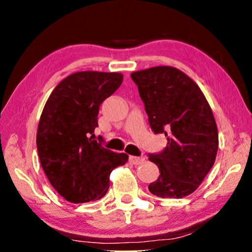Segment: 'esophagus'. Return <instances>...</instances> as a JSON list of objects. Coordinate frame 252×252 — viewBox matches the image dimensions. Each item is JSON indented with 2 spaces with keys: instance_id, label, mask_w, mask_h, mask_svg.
Returning a JSON list of instances; mask_svg holds the SVG:
<instances>
[{
  "instance_id": "1",
  "label": "esophagus",
  "mask_w": 252,
  "mask_h": 252,
  "mask_svg": "<svg viewBox=\"0 0 252 252\" xmlns=\"http://www.w3.org/2000/svg\"><path fill=\"white\" fill-rule=\"evenodd\" d=\"M129 161L134 165H140L144 161L143 157H136V156H129Z\"/></svg>"
}]
</instances>
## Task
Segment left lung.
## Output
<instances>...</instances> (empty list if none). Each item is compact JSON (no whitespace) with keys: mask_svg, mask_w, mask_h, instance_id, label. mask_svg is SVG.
<instances>
[{"mask_svg":"<svg viewBox=\"0 0 252 252\" xmlns=\"http://www.w3.org/2000/svg\"><path fill=\"white\" fill-rule=\"evenodd\" d=\"M144 103L155 134H165L167 144L149 154L159 177L149 191L161 198H182L194 192L216 160L218 129L204 94L184 72L156 66L130 74Z\"/></svg>","mask_w":252,"mask_h":252,"instance_id":"obj_1","label":"left lung"}]
</instances>
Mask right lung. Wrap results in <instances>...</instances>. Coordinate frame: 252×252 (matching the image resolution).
<instances>
[{"label":"right lung","instance_id":"obj_1","mask_svg":"<svg viewBox=\"0 0 252 252\" xmlns=\"http://www.w3.org/2000/svg\"><path fill=\"white\" fill-rule=\"evenodd\" d=\"M123 82V74L84 71L56 86L44 105L36 133L40 163L48 180L71 203L102 198L112 170L128 160L95 140L99 105Z\"/></svg>","mask_w":252,"mask_h":252}]
</instances>
